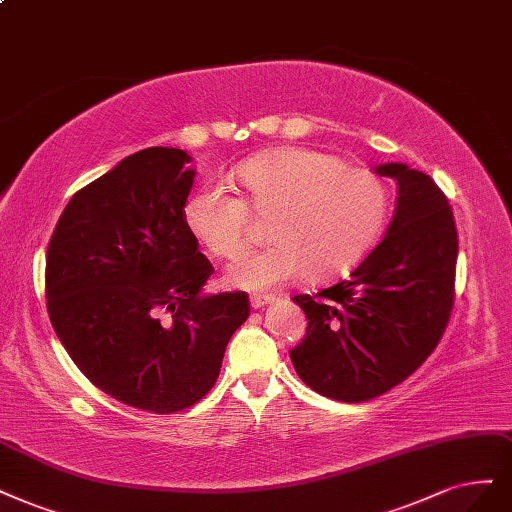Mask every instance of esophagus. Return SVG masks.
<instances>
[{"instance_id":"34e87169","label":"esophagus","mask_w":512,"mask_h":512,"mask_svg":"<svg viewBox=\"0 0 512 512\" xmlns=\"http://www.w3.org/2000/svg\"><path fill=\"white\" fill-rule=\"evenodd\" d=\"M271 303H275V294H252V298H250V305L254 309H260V307L271 305Z\"/></svg>"}]
</instances>
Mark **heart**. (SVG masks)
I'll return each mask as SVG.
<instances>
[{"mask_svg": "<svg viewBox=\"0 0 512 512\" xmlns=\"http://www.w3.org/2000/svg\"><path fill=\"white\" fill-rule=\"evenodd\" d=\"M243 197L222 182L195 188L184 203L188 231L218 258L248 245L250 211L271 218L273 245L241 254L228 281L271 290L290 281L337 279L375 250L390 220V190L377 173L309 148H284L237 167Z\"/></svg>", "mask_w": 512, "mask_h": 512, "instance_id": "1", "label": "heart"}]
</instances>
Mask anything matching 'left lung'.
Returning <instances> with one entry per match:
<instances>
[{
    "mask_svg": "<svg viewBox=\"0 0 512 512\" xmlns=\"http://www.w3.org/2000/svg\"><path fill=\"white\" fill-rule=\"evenodd\" d=\"M398 184L387 235L347 279L292 301L307 334L290 351L311 390L364 402L402 383L426 362L455 301L457 231L445 192L402 163L375 169Z\"/></svg>",
    "mask_w": 512,
    "mask_h": 512,
    "instance_id": "1",
    "label": "left lung"
}]
</instances>
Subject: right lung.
Segmentation results:
<instances>
[{"mask_svg": "<svg viewBox=\"0 0 512 512\" xmlns=\"http://www.w3.org/2000/svg\"><path fill=\"white\" fill-rule=\"evenodd\" d=\"M178 148H146L69 199L46 252L50 324L101 392L156 415L214 387L245 292L205 294L214 273L184 222L195 171Z\"/></svg>", "mask_w": 512, "mask_h": 512, "instance_id": "obj_1", "label": "right lung"}]
</instances>
